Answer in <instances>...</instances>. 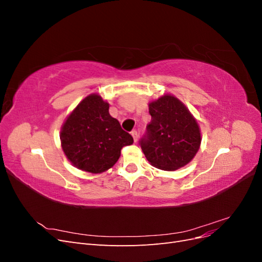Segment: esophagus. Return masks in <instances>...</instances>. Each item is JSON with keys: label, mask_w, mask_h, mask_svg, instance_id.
<instances>
[{"label": "esophagus", "mask_w": 262, "mask_h": 262, "mask_svg": "<svg viewBox=\"0 0 262 262\" xmlns=\"http://www.w3.org/2000/svg\"><path fill=\"white\" fill-rule=\"evenodd\" d=\"M131 134H132V137H133L134 142H137V141H138V139H139V134H138V132H137L136 130H133V131L131 132Z\"/></svg>", "instance_id": "34e87169"}]
</instances>
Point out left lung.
I'll return each mask as SVG.
<instances>
[{
	"label": "left lung",
	"mask_w": 262,
	"mask_h": 262,
	"mask_svg": "<svg viewBox=\"0 0 262 262\" xmlns=\"http://www.w3.org/2000/svg\"><path fill=\"white\" fill-rule=\"evenodd\" d=\"M148 113L152 119L140 144L149 164L173 171L191 162L200 148L201 131L184 102L165 94L149 102Z\"/></svg>",
	"instance_id": "1"
}]
</instances>
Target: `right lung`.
Instances as JSON below:
<instances>
[{"instance_id": "obj_1", "label": "right lung", "mask_w": 262, "mask_h": 262, "mask_svg": "<svg viewBox=\"0 0 262 262\" xmlns=\"http://www.w3.org/2000/svg\"><path fill=\"white\" fill-rule=\"evenodd\" d=\"M60 140L72 165L91 173L112 168L120 157L121 148L133 143L131 134L110 116L109 104L98 94L86 96L67 117Z\"/></svg>"}]
</instances>
